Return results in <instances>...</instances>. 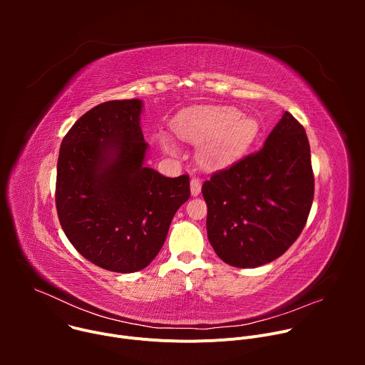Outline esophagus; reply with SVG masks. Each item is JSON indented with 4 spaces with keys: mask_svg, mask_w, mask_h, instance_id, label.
Returning <instances> with one entry per match:
<instances>
[{
    "mask_svg": "<svg viewBox=\"0 0 365 365\" xmlns=\"http://www.w3.org/2000/svg\"><path fill=\"white\" fill-rule=\"evenodd\" d=\"M200 187H202L200 180L196 179V178H193V179L190 180V193H192V196H197V195L200 193Z\"/></svg>",
    "mask_w": 365,
    "mask_h": 365,
    "instance_id": "34e87169",
    "label": "esophagus"
}]
</instances>
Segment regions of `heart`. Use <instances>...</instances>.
<instances>
[{
    "label": "heart",
    "instance_id": "1",
    "mask_svg": "<svg viewBox=\"0 0 365 365\" xmlns=\"http://www.w3.org/2000/svg\"><path fill=\"white\" fill-rule=\"evenodd\" d=\"M178 134L183 138L200 141L210 138L202 147L200 159L207 168H222L235 159L252 144L259 131L255 118L240 115L230 107H202L183 113L175 123ZM163 145L175 151V145L165 138Z\"/></svg>",
    "mask_w": 365,
    "mask_h": 365
}]
</instances>
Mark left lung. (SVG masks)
<instances>
[{"instance_id": "1", "label": "left lung", "mask_w": 365, "mask_h": 365, "mask_svg": "<svg viewBox=\"0 0 365 365\" xmlns=\"http://www.w3.org/2000/svg\"><path fill=\"white\" fill-rule=\"evenodd\" d=\"M314 189L307 135L284 111L262 148L203 183L207 240L232 267L272 263L304 228Z\"/></svg>"}]
</instances>
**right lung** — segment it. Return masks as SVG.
<instances>
[{
    "label": "right lung",
    "mask_w": 365,
    "mask_h": 365,
    "mask_svg": "<svg viewBox=\"0 0 365 365\" xmlns=\"http://www.w3.org/2000/svg\"><path fill=\"white\" fill-rule=\"evenodd\" d=\"M143 101H108L65 135L58 160L56 207L72 245L115 273L147 267L189 199V176L166 178L144 166Z\"/></svg>",
    "instance_id": "1"
}]
</instances>
